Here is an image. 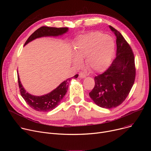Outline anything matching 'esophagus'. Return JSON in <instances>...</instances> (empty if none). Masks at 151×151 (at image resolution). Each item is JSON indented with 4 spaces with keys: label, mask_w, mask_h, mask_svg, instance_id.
Returning <instances> with one entry per match:
<instances>
[{
    "label": "esophagus",
    "mask_w": 151,
    "mask_h": 151,
    "mask_svg": "<svg viewBox=\"0 0 151 151\" xmlns=\"http://www.w3.org/2000/svg\"><path fill=\"white\" fill-rule=\"evenodd\" d=\"M79 78H86V75L83 72H80V73H79Z\"/></svg>",
    "instance_id": "esophagus-1"
}]
</instances>
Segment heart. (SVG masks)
I'll use <instances>...</instances> for the list:
<instances>
[{"mask_svg": "<svg viewBox=\"0 0 151 151\" xmlns=\"http://www.w3.org/2000/svg\"><path fill=\"white\" fill-rule=\"evenodd\" d=\"M114 53V43L110 37L96 32L81 36L78 40L73 63L76 67L86 58V65L95 72H101L109 65Z\"/></svg>", "mask_w": 151, "mask_h": 151, "instance_id": "1", "label": "heart"}]
</instances>
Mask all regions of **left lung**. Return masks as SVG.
I'll return each mask as SVG.
<instances>
[{"instance_id": "obj_1", "label": "left lung", "mask_w": 151, "mask_h": 151, "mask_svg": "<svg viewBox=\"0 0 151 151\" xmlns=\"http://www.w3.org/2000/svg\"><path fill=\"white\" fill-rule=\"evenodd\" d=\"M109 28L116 37V58L107 70L94 78L95 86L89 93L95 104L107 109L120 105L125 100L136 75L131 47L119 32L111 26Z\"/></svg>"}]
</instances>
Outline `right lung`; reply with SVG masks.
<instances>
[{
  "label": "right lung",
  "mask_w": 151,
  "mask_h": 151,
  "mask_svg": "<svg viewBox=\"0 0 151 151\" xmlns=\"http://www.w3.org/2000/svg\"><path fill=\"white\" fill-rule=\"evenodd\" d=\"M68 30V28L67 27H41L36 30L28 38L24 46L36 38L43 37H58L67 33ZM78 76V75H76L73 78H77ZM70 80V78L67 79V80L62 82L58 88L42 96H35L26 92L21 83L19 75H18V81L21 96L30 107L40 112L50 111L59 105L63 97L65 96Z\"/></svg>",
  "instance_id": "add662e5"
}]
</instances>
